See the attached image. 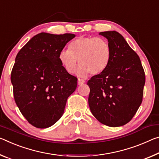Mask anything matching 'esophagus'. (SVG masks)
Wrapping results in <instances>:
<instances>
[{"mask_svg": "<svg viewBox=\"0 0 159 159\" xmlns=\"http://www.w3.org/2000/svg\"><path fill=\"white\" fill-rule=\"evenodd\" d=\"M84 83H85V80L84 79H78V84L79 85H82L83 84H84Z\"/></svg>", "mask_w": 159, "mask_h": 159, "instance_id": "1", "label": "esophagus"}]
</instances>
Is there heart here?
<instances>
[{
  "mask_svg": "<svg viewBox=\"0 0 159 159\" xmlns=\"http://www.w3.org/2000/svg\"><path fill=\"white\" fill-rule=\"evenodd\" d=\"M111 47L106 39L101 37L80 36L70 42L69 49H62L59 60L69 74L74 73L78 64H80L75 71L79 77L101 74L107 69L111 59Z\"/></svg>",
  "mask_w": 159,
  "mask_h": 159,
  "instance_id": "obj_1",
  "label": "heart"
}]
</instances>
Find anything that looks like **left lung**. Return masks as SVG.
<instances>
[{
  "label": "left lung",
  "mask_w": 159,
  "mask_h": 159,
  "mask_svg": "<svg viewBox=\"0 0 159 159\" xmlns=\"http://www.w3.org/2000/svg\"><path fill=\"white\" fill-rule=\"evenodd\" d=\"M99 34L107 39L112 54L107 69L87 83L89 107L102 124L120 127L132 119L142 104L144 70L137 54L119 32Z\"/></svg>",
  "instance_id": "obj_1"
}]
</instances>
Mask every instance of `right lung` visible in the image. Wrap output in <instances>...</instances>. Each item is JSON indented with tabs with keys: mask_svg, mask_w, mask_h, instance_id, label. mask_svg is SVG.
I'll return each mask as SVG.
<instances>
[{
	"mask_svg": "<svg viewBox=\"0 0 159 159\" xmlns=\"http://www.w3.org/2000/svg\"><path fill=\"white\" fill-rule=\"evenodd\" d=\"M75 37L42 32L17 53L11 78L14 99L22 115L35 127L55 124L76 89L77 78L64 69L58 57Z\"/></svg>",
	"mask_w": 159,
	"mask_h": 159,
	"instance_id": "right-lung-1",
	"label": "right lung"
}]
</instances>
